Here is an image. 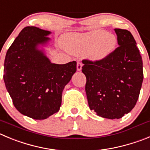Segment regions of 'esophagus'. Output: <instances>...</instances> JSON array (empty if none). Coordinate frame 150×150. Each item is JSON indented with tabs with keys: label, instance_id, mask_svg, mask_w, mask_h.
Wrapping results in <instances>:
<instances>
[{
	"label": "esophagus",
	"instance_id": "1",
	"mask_svg": "<svg viewBox=\"0 0 150 150\" xmlns=\"http://www.w3.org/2000/svg\"><path fill=\"white\" fill-rule=\"evenodd\" d=\"M82 66H83V64H82L81 62L78 61V63H77V70L78 71H81L82 69Z\"/></svg>",
	"mask_w": 150,
	"mask_h": 150
}]
</instances>
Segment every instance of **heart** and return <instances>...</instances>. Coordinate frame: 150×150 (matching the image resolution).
<instances>
[{
    "label": "heart",
    "instance_id": "obj_1",
    "mask_svg": "<svg viewBox=\"0 0 150 150\" xmlns=\"http://www.w3.org/2000/svg\"><path fill=\"white\" fill-rule=\"evenodd\" d=\"M117 39L105 30H95L76 34L67 38V47L72 54L87 52L90 59L102 60L106 58L115 48Z\"/></svg>",
    "mask_w": 150,
    "mask_h": 150
}]
</instances>
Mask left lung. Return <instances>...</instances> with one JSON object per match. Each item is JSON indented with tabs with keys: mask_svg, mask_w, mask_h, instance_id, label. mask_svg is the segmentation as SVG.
I'll return each instance as SVG.
<instances>
[{
	"mask_svg": "<svg viewBox=\"0 0 150 150\" xmlns=\"http://www.w3.org/2000/svg\"><path fill=\"white\" fill-rule=\"evenodd\" d=\"M114 30L119 46L114 52L102 60H82L89 107L111 120L134 108L144 80L142 57L134 37L127 30Z\"/></svg>",
	"mask_w": 150,
	"mask_h": 150,
	"instance_id": "obj_1",
	"label": "left lung"
}]
</instances>
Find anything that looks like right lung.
<instances>
[{"label": "right lung", "instance_id": "1", "mask_svg": "<svg viewBox=\"0 0 150 150\" xmlns=\"http://www.w3.org/2000/svg\"><path fill=\"white\" fill-rule=\"evenodd\" d=\"M51 32L25 27L6 52L4 80L13 103L21 114L44 120L60 110L62 92L76 72L77 63H52L37 45Z\"/></svg>", "mask_w": 150, "mask_h": 150}]
</instances>
